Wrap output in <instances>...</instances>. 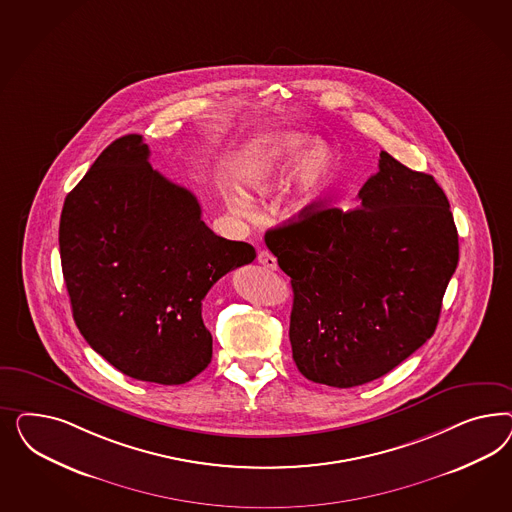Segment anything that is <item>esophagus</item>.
<instances>
[{
	"label": "esophagus",
	"mask_w": 512,
	"mask_h": 512,
	"mask_svg": "<svg viewBox=\"0 0 512 512\" xmlns=\"http://www.w3.org/2000/svg\"><path fill=\"white\" fill-rule=\"evenodd\" d=\"M257 261H259V264H263L264 268H268V270H276V268H278L276 257H274L270 251H266V249L259 251Z\"/></svg>",
	"instance_id": "1"
}]
</instances>
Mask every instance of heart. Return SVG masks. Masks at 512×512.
I'll use <instances>...</instances> for the list:
<instances>
[{"label": "heart", "mask_w": 512, "mask_h": 512, "mask_svg": "<svg viewBox=\"0 0 512 512\" xmlns=\"http://www.w3.org/2000/svg\"><path fill=\"white\" fill-rule=\"evenodd\" d=\"M298 171L295 210H308L323 199L334 180V157L321 142H310L296 133L264 139L249 161L244 182L257 195H268L285 186ZM227 204L238 216L253 214V204L240 189L227 193Z\"/></svg>", "instance_id": "heart-1"}]
</instances>
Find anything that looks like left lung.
Returning <instances> with one entry per match:
<instances>
[{
    "label": "left lung",
    "mask_w": 512,
    "mask_h": 512,
    "mask_svg": "<svg viewBox=\"0 0 512 512\" xmlns=\"http://www.w3.org/2000/svg\"><path fill=\"white\" fill-rule=\"evenodd\" d=\"M343 212L313 204L264 234L291 278L300 373L351 388L383 377L434 336L458 264V231L434 176L381 152Z\"/></svg>",
    "instance_id": "1"
}]
</instances>
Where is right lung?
<instances>
[{
    "mask_svg": "<svg viewBox=\"0 0 512 512\" xmlns=\"http://www.w3.org/2000/svg\"><path fill=\"white\" fill-rule=\"evenodd\" d=\"M148 157L140 135L120 137L65 197L63 279L95 353L133 379L182 385L212 360L204 296L257 253L208 229L197 197Z\"/></svg>",
    "mask_w": 512,
    "mask_h": 512,
    "instance_id": "right-lung-1",
    "label": "right lung"
}]
</instances>
